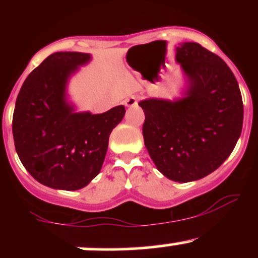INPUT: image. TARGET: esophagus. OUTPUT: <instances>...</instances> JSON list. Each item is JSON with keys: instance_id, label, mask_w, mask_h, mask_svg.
<instances>
[{"instance_id": "obj_1", "label": "esophagus", "mask_w": 258, "mask_h": 258, "mask_svg": "<svg viewBox=\"0 0 258 258\" xmlns=\"http://www.w3.org/2000/svg\"><path fill=\"white\" fill-rule=\"evenodd\" d=\"M137 102H138L137 97H136V96H131V97H128V98H127V99L125 100V105L128 106V108H131V106L137 105Z\"/></svg>"}]
</instances>
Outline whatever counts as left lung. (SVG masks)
Instances as JSON below:
<instances>
[{
	"label": "left lung",
	"instance_id": "8db88e82",
	"mask_svg": "<svg viewBox=\"0 0 258 258\" xmlns=\"http://www.w3.org/2000/svg\"><path fill=\"white\" fill-rule=\"evenodd\" d=\"M182 96L138 103L144 144L158 170L174 182L204 178L223 164L240 137L244 117L238 81L215 53L197 42L176 47Z\"/></svg>",
	"mask_w": 258,
	"mask_h": 258
}]
</instances>
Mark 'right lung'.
I'll return each mask as SVG.
<instances>
[{
	"mask_svg": "<svg viewBox=\"0 0 258 258\" xmlns=\"http://www.w3.org/2000/svg\"><path fill=\"white\" fill-rule=\"evenodd\" d=\"M92 55L57 52L47 57L20 88L13 114L20 161L41 184L61 190L84 188L100 172L109 136L125 115L117 105L103 114L78 111L68 84Z\"/></svg>",
	"mask_w": 258,
	"mask_h": 258,
	"instance_id": "obj_1",
	"label": "right lung"
}]
</instances>
